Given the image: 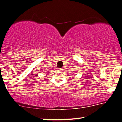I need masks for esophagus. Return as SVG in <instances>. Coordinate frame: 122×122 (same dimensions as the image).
I'll use <instances>...</instances> for the list:
<instances>
[{"mask_svg":"<svg viewBox=\"0 0 122 122\" xmlns=\"http://www.w3.org/2000/svg\"><path fill=\"white\" fill-rule=\"evenodd\" d=\"M58 70H59V71H61L62 69L61 68H58Z\"/></svg>","mask_w":122,"mask_h":122,"instance_id":"34e87169","label":"esophagus"}]
</instances>
